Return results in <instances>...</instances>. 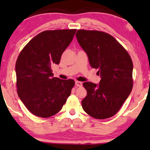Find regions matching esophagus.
<instances>
[{"label": "esophagus", "mask_w": 150, "mask_h": 150, "mask_svg": "<svg viewBox=\"0 0 150 150\" xmlns=\"http://www.w3.org/2000/svg\"><path fill=\"white\" fill-rule=\"evenodd\" d=\"M75 85H76V86H77V87H82L83 83H82V82H80V81H75Z\"/></svg>", "instance_id": "esophagus-1"}]
</instances>
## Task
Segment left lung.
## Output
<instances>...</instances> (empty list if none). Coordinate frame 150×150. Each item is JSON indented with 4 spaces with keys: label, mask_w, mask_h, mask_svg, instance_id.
Segmentation results:
<instances>
[{
    "label": "left lung",
    "mask_w": 150,
    "mask_h": 150,
    "mask_svg": "<svg viewBox=\"0 0 150 150\" xmlns=\"http://www.w3.org/2000/svg\"><path fill=\"white\" fill-rule=\"evenodd\" d=\"M77 41L93 68L98 69L99 85L85 82L87 91L82 107L88 115L106 119L116 115L133 87V63L122 45L108 33L78 30Z\"/></svg>",
    "instance_id": "obj_1"
}]
</instances>
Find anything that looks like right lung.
Returning <instances> with one entry per match:
<instances>
[{"label": "right lung", "mask_w": 150, "mask_h": 150, "mask_svg": "<svg viewBox=\"0 0 150 150\" xmlns=\"http://www.w3.org/2000/svg\"><path fill=\"white\" fill-rule=\"evenodd\" d=\"M76 30H45L20 52L15 68L17 93L33 115L42 118L55 115L71 95L75 81L53 77L52 66L59 64Z\"/></svg>", "instance_id": "obj_1"}]
</instances>
